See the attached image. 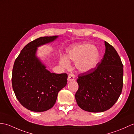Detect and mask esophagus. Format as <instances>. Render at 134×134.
<instances>
[{
    "label": "esophagus",
    "mask_w": 134,
    "mask_h": 134,
    "mask_svg": "<svg viewBox=\"0 0 134 134\" xmlns=\"http://www.w3.org/2000/svg\"><path fill=\"white\" fill-rule=\"evenodd\" d=\"M68 81H72L75 79V76L73 74H70L68 76Z\"/></svg>",
    "instance_id": "obj_1"
}]
</instances>
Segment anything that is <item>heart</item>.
Here are the masks:
<instances>
[{
  "mask_svg": "<svg viewBox=\"0 0 134 134\" xmlns=\"http://www.w3.org/2000/svg\"><path fill=\"white\" fill-rule=\"evenodd\" d=\"M100 59V54L94 45L85 44L75 47L68 50L67 59H60V64L64 68L69 66L68 60L76 62V67L79 71L83 72H88L97 66Z\"/></svg>",
  "mask_w": 134,
  "mask_h": 134,
  "instance_id": "heart-1",
  "label": "heart"
}]
</instances>
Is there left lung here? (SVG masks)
Wrapping results in <instances>:
<instances>
[{
	"mask_svg": "<svg viewBox=\"0 0 134 134\" xmlns=\"http://www.w3.org/2000/svg\"><path fill=\"white\" fill-rule=\"evenodd\" d=\"M105 51L94 69L79 74L75 94L82 110L100 113L110 109L118 100L123 88V65L113 46L104 41Z\"/></svg>",
	"mask_w": 134,
	"mask_h": 134,
	"instance_id": "left-lung-1",
	"label": "left lung"
}]
</instances>
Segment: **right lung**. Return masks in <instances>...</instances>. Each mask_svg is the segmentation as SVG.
<instances>
[{
	"label": "right lung",
	"instance_id": "1",
	"mask_svg": "<svg viewBox=\"0 0 134 134\" xmlns=\"http://www.w3.org/2000/svg\"><path fill=\"white\" fill-rule=\"evenodd\" d=\"M57 37H40L28 43L14 62L12 88L20 103L30 111L50 109L55 103L58 92L67 85V74L50 72L35 55L38 47Z\"/></svg>",
	"mask_w": 134,
	"mask_h": 134
}]
</instances>
